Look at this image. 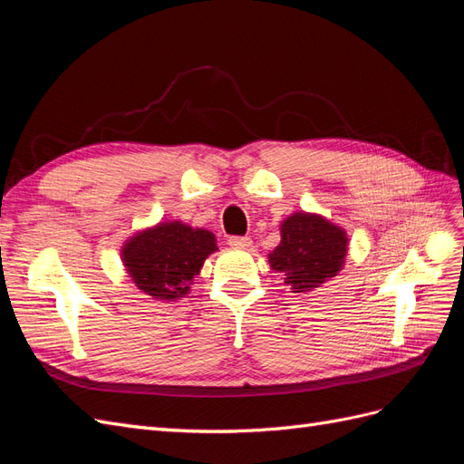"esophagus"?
<instances>
[{
  "instance_id": "34e87169",
  "label": "esophagus",
  "mask_w": 464,
  "mask_h": 464,
  "mask_svg": "<svg viewBox=\"0 0 464 464\" xmlns=\"http://www.w3.org/2000/svg\"><path fill=\"white\" fill-rule=\"evenodd\" d=\"M228 244L232 247H237V249H247L251 246V240L247 236H230L228 237Z\"/></svg>"
}]
</instances>
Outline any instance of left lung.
Segmentation results:
<instances>
[{
    "label": "left lung",
    "instance_id": "8db88e82",
    "mask_svg": "<svg viewBox=\"0 0 464 464\" xmlns=\"http://www.w3.org/2000/svg\"><path fill=\"white\" fill-rule=\"evenodd\" d=\"M348 237L344 230L317 215L294 213L280 224V244L269 256L292 292H307L341 271Z\"/></svg>",
    "mask_w": 464,
    "mask_h": 464
}]
</instances>
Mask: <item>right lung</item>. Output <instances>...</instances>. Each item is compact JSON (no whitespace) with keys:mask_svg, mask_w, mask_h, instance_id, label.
Wrapping results in <instances>:
<instances>
[{"mask_svg":"<svg viewBox=\"0 0 464 464\" xmlns=\"http://www.w3.org/2000/svg\"><path fill=\"white\" fill-rule=\"evenodd\" d=\"M215 234L181 222H164L133 236L121 257L133 283L149 296L174 302L188 294L205 259L217 251Z\"/></svg>","mask_w":464,"mask_h":464,"instance_id":"obj_1","label":"right lung"}]
</instances>
